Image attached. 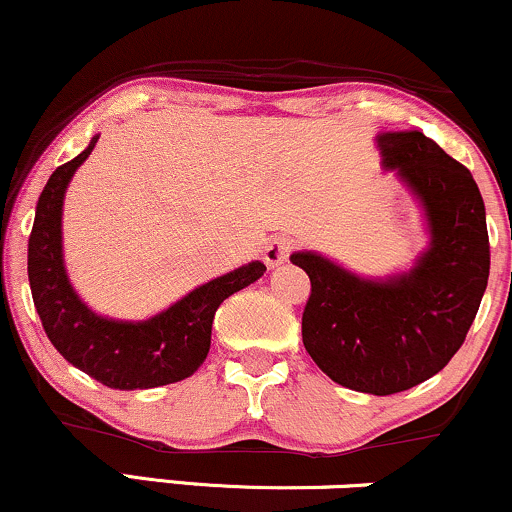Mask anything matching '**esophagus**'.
Masks as SVG:
<instances>
[{"mask_svg": "<svg viewBox=\"0 0 512 512\" xmlns=\"http://www.w3.org/2000/svg\"><path fill=\"white\" fill-rule=\"evenodd\" d=\"M294 238H289V235H277V238H272L269 243L265 245V262L267 267H277L282 265L286 257L294 252Z\"/></svg>", "mask_w": 512, "mask_h": 512, "instance_id": "34e87169", "label": "esophagus"}]
</instances>
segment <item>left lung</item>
<instances>
[{"label":"left lung","mask_w":512,"mask_h":512,"mask_svg":"<svg viewBox=\"0 0 512 512\" xmlns=\"http://www.w3.org/2000/svg\"><path fill=\"white\" fill-rule=\"evenodd\" d=\"M384 167L423 201L430 250L408 274L369 282L296 252L311 279L301 318L303 347L340 386L389 396L447 367L464 345L488 284L491 245L474 177L420 131L379 136Z\"/></svg>","instance_id":"1"}]
</instances>
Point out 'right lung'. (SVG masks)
Masks as SVG:
<instances>
[{
  "label": "right lung",
  "mask_w": 512,
  "mask_h": 512,
  "mask_svg": "<svg viewBox=\"0 0 512 512\" xmlns=\"http://www.w3.org/2000/svg\"><path fill=\"white\" fill-rule=\"evenodd\" d=\"M97 138L75 160L50 174L36 204L28 235V282L33 306L55 350L99 384L119 391L174 384L204 364L211 347V325L218 306L235 291L265 274L262 262L235 269L199 286L160 316L143 323H121L89 311L72 291L63 267L60 216L67 182L87 160Z\"/></svg>",
  "instance_id": "right-lung-1"
}]
</instances>
